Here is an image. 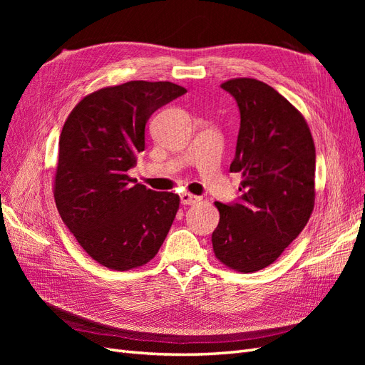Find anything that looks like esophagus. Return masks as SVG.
Returning a JSON list of instances; mask_svg holds the SVG:
<instances>
[{"instance_id":"esophagus-1","label":"esophagus","mask_w":365,"mask_h":365,"mask_svg":"<svg viewBox=\"0 0 365 365\" xmlns=\"http://www.w3.org/2000/svg\"><path fill=\"white\" fill-rule=\"evenodd\" d=\"M201 197L196 196V195H192V193H182L181 195V204L184 205H195L196 202H200Z\"/></svg>"}]
</instances>
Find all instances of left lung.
Returning <instances> with one entry per match:
<instances>
[{"label": "left lung", "mask_w": 365, "mask_h": 365, "mask_svg": "<svg viewBox=\"0 0 365 365\" xmlns=\"http://www.w3.org/2000/svg\"><path fill=\"white\" fill-rule=\"evenodd\" d=\"M236 98L240 129L230 172H239L236 204L215 202L216 259L239 272L277 260L302 233L315 205V145L303 114L274 90L250 77L220 85Z\"/></svg>", "instance_id": "1"}]
</instances>
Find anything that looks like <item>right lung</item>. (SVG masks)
Returning <instances> with one entry per match:
<instances>
[{"instance_id":"obj_1","label":"right lung","mask_w":365,"mask_h":365,"mask_svg":"<svg viewBox=\"0 0 365 365\" xmlns=\"http://www.w3.org/2000/svg\"><path fill=\"white\" fill-rule=\"evenodd\" d=\"M187 93L172 82L105 86L77 103L59 138L54 201L88 256L114 271L157 256L180 196L135 184L128 170L145 150V126L163 105Z\"/></svg>"}]
</instances>
